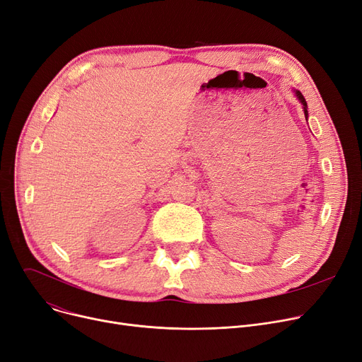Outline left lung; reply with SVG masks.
I'll return each instance as SVG.
<instances>
[{
  "label": "left lung",
  "instance_id": "8db88e82",
  "mask_svg": "<svg viewBox=\"0 0 362 362\" xmlns=\"http://www.w3.org/2000/svg\"><path fill=\"white\" fill-rule=\"evenodd\" d=\"M295 90V89H293ZM295 95H296V98L300 101V104L303 105V114H305V119H308V110H307V101H305V98H303V95L299 92V90H295Z\"/></svg>",
  "mask_w": 362,
  "mask_h": 362
}]
</instances>
